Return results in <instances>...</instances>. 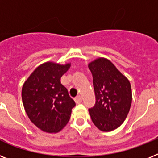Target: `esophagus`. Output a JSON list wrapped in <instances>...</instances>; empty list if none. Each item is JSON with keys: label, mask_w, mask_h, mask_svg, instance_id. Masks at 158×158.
Segmentation results:
<instances>
[{"label": "esophagus", "mask_w": 158, "mask_h": 158, "mask_svg": "<svg viewBox=\"0 0 158 158\" xmlns=\"http://www.w3.org/2000/svg\"><path fill=\"white\" fill-rule=\"evenodd\" d=\"M75 102H76V103L77 104H79V103H80L81 102H82V97H81V96H77V97H76V98H75Z\"/></svg>", "instance_id": "1"}]
</instances>
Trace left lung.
I'll list each match as a JSON object with an SVG mask.
<instances>
[{
	"label": "left lung",
	"instance_id": "obj_1",
	"mask_svg": "<svg viewBox=\"0 0 158 158\" xmlns=\"http://www.w3.org/2000/svg\"><path fill=\"white\" fill-rule=\"evenodd\" d=\"M93 76L95 104L89 109L97 128L104 132L117 129L130 111L132 91L130 81L110 60L98 58L88 64Z\"/></svg>",
	"mask_w": 158,
	"mask_h": 158
}]
</instances>
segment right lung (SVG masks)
<instances>
[{
	"mask_svg": "<svg viewBox=\"0 0 158 158\" xmlns=\"http://www.w3.org/2000/svg\"><path fill=\"white\" fill-rule=\"evenodd\" d=\"M71 64L47 62L30 75L22 87L26 114L35 126L47 133H57L69 121L75 102L60 83Z\"/></svg>",
	"mask_w": 158,
	"mask_h": 158,
	"instance_id": "right-lung-1",
	"label": "right lung"
}]
</instances>
